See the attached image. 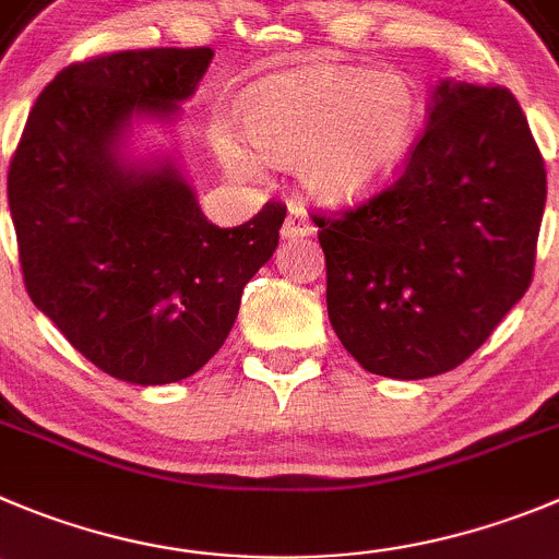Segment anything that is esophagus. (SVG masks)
<instances>
[{"mask_svg":"<svg viewBox=\"0 0 559 559\" xmlns=\"http://www.w3.org/2000/svg\"><path fill=\"white\" fill-rule=\"evenodd\" d=\"M311 234H314V223L309 221V215H306L300 206H292L284 226H281V237L295 239V237H311Z\"/></svg>","mask_w":559,"mask_h":559,"instance_id":"esophagus-1","label":"esophagus"}]
</instances>
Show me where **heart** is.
I'll return each instance as SVG.
<instances>
[{
  "label": "heart",
  "mask_w": 559,
  "mask_h": 559,
  "mask_svg": "<svg viewBox=\"0 0 559 559\" xmlns=\"http://www.w3.org/2000/svg\"><path fill=\"white\" fill-rule=\"evenodd\" d=\"M421 123V98L400 71L361 66H309L253 87L242 132L262 156L297 165L314 195L353 203L378 190L403 165ZM212 145L237 174L253 154L228 127H212Z\"/></svg>",
  "instance_id": "1"
}]
</instances>
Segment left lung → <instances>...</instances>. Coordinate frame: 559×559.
<instances>
[{
	"label": "left lung",
	"instance_id": "1",
	"mask_svg": "<svg viewBox=\"0 0 559 559\" xmlns=\"http://www.w3.org/2000/svg\"><path fill=\"white\" fill-rule=\"evenodd\" d=\"M544 206L546 162L513 93L441 82L397 179L311 215L344 350L400 380L466 361L530 289Z\"/></svg>",
	"mask_w": 559,
	"mask_h": 559
}]
</instances>
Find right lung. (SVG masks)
<instances>
[{"label": "right lung", "instance_id": "right-lung-1", "mask_svg": "<svg viewBox=\"0 0 559 559\" xmlns=\"http://www.w3.org/2000/svg\"><path fill=\"white\" fill-rule=\"evenodd\" d=\"M212 55L162 46L71 62L40 91L8 168L33 304L87 361L138 385L190 378L221 350L286 217L267 201L217 228L174 165L127 170L115 154L129 115L176 112Z\"/></svg>", "mask_w": 559, "mask_h": 559}]
</instances>
